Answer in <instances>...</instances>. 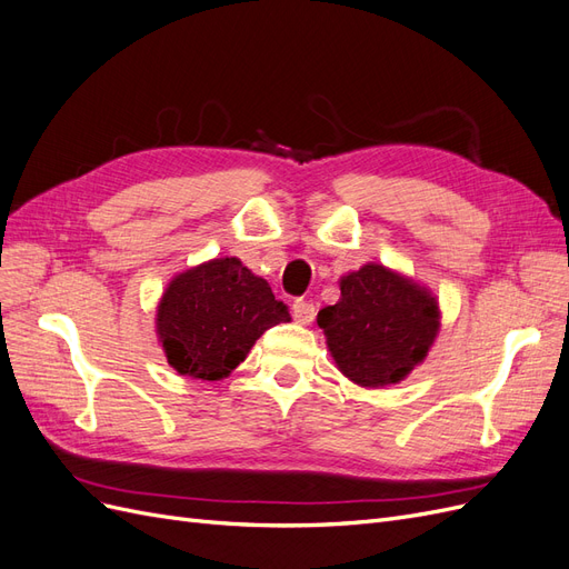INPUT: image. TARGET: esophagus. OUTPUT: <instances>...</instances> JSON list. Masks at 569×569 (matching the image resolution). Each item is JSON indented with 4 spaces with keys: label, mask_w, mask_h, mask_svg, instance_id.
<instances>
[{
    "label": "esophagus",
    "mask_w": 569,
    "mask_h": 569,
    "mask_svg": "<svg viewBox=\"0 0 569 569\" xmlns=\"http://www.w3.org/2000/svg\"><path fill=\"white\" fill-rule=\"evenodd\" d=\"M291 313H295V320L299 325H311L316 320V306L311 301H295V306H291Z\"/></svg>",
    "instance_id": "34e87169"
}]
</instances>
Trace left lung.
Instances as JSON below:
<instances>
[{
    "label": "left lung",
    "instance_id": "8db88e82",
    "mask_svg": "<svg viewBox=\"0 0 569 569\" xmlns=\"http://www.w3.org/2000/svg\"><path fill=\"white\" fill-rule=\"evenodd\" d=\"M339 289V301L318 313L339 372L366 389L406 380L439 335L441 311L432 289L382 263L343 274Z\"/></svg>",
    "mask_w": 569,
    "mask_h": 569
}]
</instances>
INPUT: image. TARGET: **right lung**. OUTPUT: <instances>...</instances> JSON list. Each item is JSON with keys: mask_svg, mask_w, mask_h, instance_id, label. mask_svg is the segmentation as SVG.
Instances as JSON below:
<instances>
[{"mask_svg": "<svg viewBox=\"0 0 569 569\" xmlns=\"http://www.w3.org/2000/svg\"><path fill=\"white\" fill-rule=\"evenodd\" d=\"M289 308L239 258H211L178 272L157 306V337L168 366L201 382L228 377Z\"/></svg>", "mask_w": 569, "mask_h": 569, "instance_id": "right-lung-1", "label": "right lung"}]
</instances>
